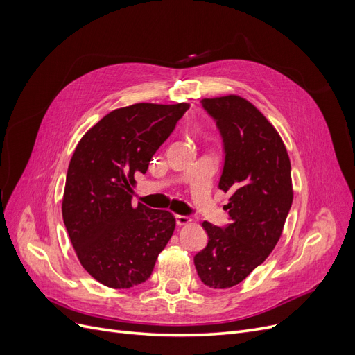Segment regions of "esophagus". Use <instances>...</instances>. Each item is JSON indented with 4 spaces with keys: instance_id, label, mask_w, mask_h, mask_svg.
Masks as SVG:
<instances>
[{
    "instance_id": "esophagus-1",
    "label": "esophagus",
    "mask_w": 355,
    "mask_h": 355,
    "mask_svg": "<svg viewBox=\"0 0 355 355\" xmlns=\"http://www.w3.org/2000/svg\"><path fill=\"white\" fill-rule=\"evenodd\" d=\"M191 222L189 216H184V214H176V223L178 225H187Z\"/></svg>"
}]
</instances>
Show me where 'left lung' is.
Segmentation results:
<instances>
[{"label": "left lung", "mask_w": 355, "mask_h": 355, "mask_svg": "<svg viewBox=\"0 0 355 355\" xmlns=\"http://www.w3.org/2000/svg\"><path fill=\"white\" fill-rule=\"evenodd\" d=\"M201 105L223 141L219 188L231 196L223 207L231 223L219 228L202 222L209 243L194 263L204 284L228 288L259 266L280 240L293 201L292 168L280 135L253 103L228 94Z\"/></svg>", "instance_id": "left-lung-1"}]
</instances>
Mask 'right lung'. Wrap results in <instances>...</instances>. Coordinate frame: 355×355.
<instances>
[{"label":"right lung","instance_id":"add662e5","mask_svg":"<svg viewBox=\"0 0 355 355\" xmlns=\"http://www.w3.org/2000/svg\"><path fill=\"white\" fill-rule=\"evenodd\" d=\"M188 108L135 103L114 110L75 148L62 200L63 223L84 270L106 287L146 282L173 235V214L142 202L133 206L130 192L136 171L146 173Z\"/></svg>","mask_w":355,"mask_h":355}]
</instances>
